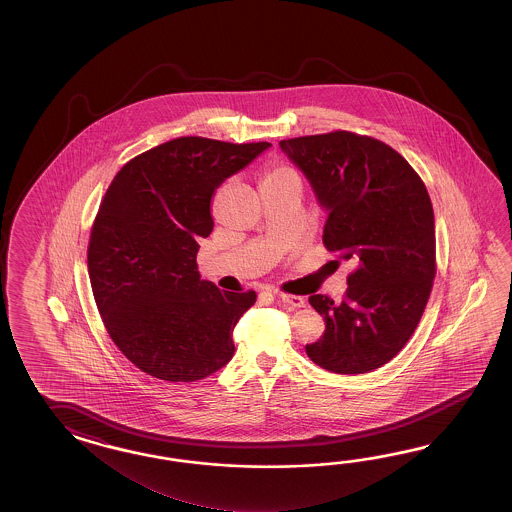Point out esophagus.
<instances>
[{
    "label": "esophagus",
    "instance_id": "esophagus-1",
    "mask_svg": "<svg viewBox=\"0 0 512 512\" xmlns=\"http://www.w3.org/2000/svg\"><path fill=\"white\" fill-rule=\"evenodd\" d=\"M276 298L285 305H291V307H304L305 298L304 296H296V294H285L278 293Z\"/></svg>",
    "mask_w": 512,
    "mask_h": 512
}]
</instances>
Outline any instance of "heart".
<instances>
[{
    "label": "heart",
    "instance_id": "obj_1",
    "mask_svg": "<svg viewBox=\"0 0 512 512\" xmlns=\"http://www.w3.org/2000/svg\"><path fill=\"white\" fill-rule=\"evenodd\" d=\"M283 181H298V177H296L293 170H289L285 166H272L269 170H265L261 185H276V183H283Z\"/></svg>",
    "mask_w": 512,
    "mask_h": 512
}]
</instances>
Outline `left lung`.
I'll return each instance as SVG.
<instances>
[{
  "mask_svg": "<svg viewBox=\"0 0 512 512\" xmlns=\"http://www.w3.org/2000/svg\"><path fill=\"white\" fill-rule=\"evenodd\" d=\"M327 212L324 245L351 261L346 296H309L326 331L307 344L320 368H381L412 337L435 276L434 208L421 177L388 144L351 131L280 141Z\"/></svg>",
  "mask_w": 512,
  "mask_h": 512,
  "instance_id": "8db88e82",
  "label": "left lung"
}]
</instances>
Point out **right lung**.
Instances as JSON below:
<instances>
[{
  "mask_svg": "<svg viewBox=\"0 0 512 512\" xmlns=\"http://www.w3.org/2000/svg\"><path fill=\"white\" fill-rule=\"evenodd\" d=\"M269 146L164 142L124 164L100 203L87 247L98 313L124 357L155 379L199 381L234 355L232 331L256 293L201 280L197 241L214 229L219 185Z\"/></svg>",
  "mask_w": 512,
  "mask_h": 512,
  "instance_id": "right-lung-1",
  "label": "right lung"
}]
</instances>
